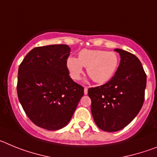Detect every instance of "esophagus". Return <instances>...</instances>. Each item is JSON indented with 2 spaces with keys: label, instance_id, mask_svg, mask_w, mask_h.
Returning a JSON list of instances; mask_svg holds the SVG:
<instances>
[{
  "label": "esophagus",
  "instance_id": "obj_1",
  "mask_svg": "<svg viewBox=\"0 0 157 157\" xmlns=\"http://www.w3.org/2000/svg\"><path fill=\"white\" fill-rule=\"evenodd\" d=\"M84 94H88V88H87L86 86L84 87Z\"/></svg>",
  "mask_w": 157,
  "mask_h": 157
}]
</instances>
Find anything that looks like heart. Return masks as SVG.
<instances>
[{
  "label": "heart",
  "instance_id": "1",
  "mask_svg": "<svg viewBox=\"0 0 157 157\" xmlns=\"http://www.w3.org/2000/svg\"><path fill=\"white\" fill-rule=\"evenodd\" d=\"M119 57L114 52L100 49H83L78 59L69 56L66 60L67 69L73 80H78L87 67V74L98 84H104L113 77L117 70Z\"/></svg>",
  "mask_w": 157,
  "mask_h": 157
}]
</instances>
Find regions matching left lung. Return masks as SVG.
Listing matches in <instances>:
<instances>
[{"instance_id": "obj_1", "label": "left lung", "mask_w": 157, "mask_h": 157, "mask_svg": "<svg viewBox=\"0 0 157 157\" xmlns=\"http://www.w3.org/2000/svg\"><path fill=\"white\" fill-rule=\"evenodd\" d=\"M120 65L110 81L90 88L91 112L97 126L107 132L127 127L141 110L145 100L146 75L138 58L120 48Z\"/></svg>"}]
</instances>
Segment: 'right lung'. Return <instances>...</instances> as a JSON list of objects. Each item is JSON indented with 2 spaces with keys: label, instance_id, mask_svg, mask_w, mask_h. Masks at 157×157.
I'll use <instances>...</instances> for the list:
<instances>
[{
  "label": "right lung",
  "instance_id": "right-lung-1",
  "mask_svg": "<svg viewBox=\"0 0 157 157\" xmlns=\"http://www.w3.org/2000/svg\"><path fill=\"white\" fill-rule=\"evenodd\" d=\"M67 45L36 47L19 67L17 94L25 113L41 128L56 130L70 122L84 88L69 76Z\"/></svg>",
  "mask_w": 157,
  "mask_h": 157
}]
</instances>
